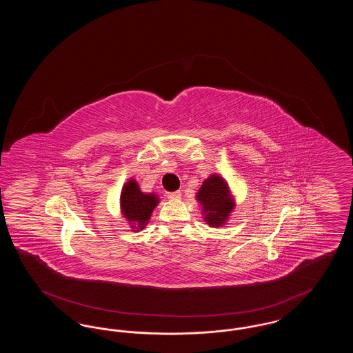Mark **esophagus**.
<instances>
[{"label": "esophagus", "mask_w": 353, "mask_h": 353, "mask_svg": "<svg viewBox=\"0 0 353 353\" xmlns=\"http://www.w3.org/2000/svg\"><path fill=\"white\" fill-rule=\"evenodd\" d=\"M167 197L170 200H179L181 197V192L180 190H176V192H169L167 193Z\"/></svg>", "instance_id": "esophagus-1"}]
</instances>
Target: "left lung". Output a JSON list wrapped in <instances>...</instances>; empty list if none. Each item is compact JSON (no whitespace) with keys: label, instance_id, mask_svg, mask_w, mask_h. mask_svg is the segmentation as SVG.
Returning <instances> with one entry per match:
<instances>
[{"label":"left lung","instance_id":"8db88e82","mask_svg":"<svg viewBox=\"0 0 353 353\" xmlns=\"http://www.w3.org/2000/svg\"><path fill=\"white\" fill-rule=\"evenodd\" d=\"M196 197L201 203L203 219L212 228L222 226L234 209L229 186L219 174H212L206 179Z\"/></svg>","mask_w":353,"mask_h":353}]
</instances>
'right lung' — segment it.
<instances>
[{"mask_svg": "<svg viewBox=\"0 0 353 353\" xmlns=\"http://www.w3.org/2000/svg\"><path fill=\"white\" fill-rule=\"evenodd\" d=\"M157 203L159 197L152 193H143L134 180H130L128 183H125L121 189V213L128 219L134 232H140L147 226L148 221L151 219L152 212L157 206Z\"/></svg>", "mask_w": 353, "mask_h": 353, "instance_id": "add662e5", "label": "right lung"}]
</instances>
